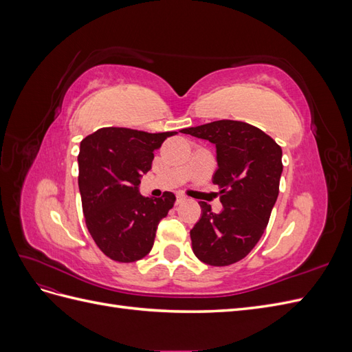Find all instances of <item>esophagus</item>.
Segmentation results:
<instances>
[{
  "label": "esophagus",
  "mask_w": 352,
  "mask_h": 352,
  "mask_svg": "<svg viewBox=\"0 0 352 352\" xmlns=\"http://www.w3.org/2000/svg\"><path fill=\"white\" fill-rule=\"evenodd\" d=\"M185 197L184 195H177V198H176V206H179V204H182V202H185Z\"/></svg>",
  "instance_id": "obj_1"
}]
</instances>
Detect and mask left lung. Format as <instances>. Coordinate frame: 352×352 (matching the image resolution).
Wrapping results in <instances>:
<instances>
[{
  "mask_svg": "<svg viewBox=\"0 0 352 352\" xmlns=\"http://www.w3.org/2000/svg\"><path fill=\"white\" fill-rule=\"evenodd\" d=\"M216 144L223 211L199 201L202 216L190 230L192 251L202 263L223 267L245 258L267 228L279 195L282 148L258 127L238 120H217L182 129Z\"/></svg>",
  "mask_w": 352,
  "mask_h": 352,
  "instance_id": "1",
  "label": "left lung"
}]
</instances>
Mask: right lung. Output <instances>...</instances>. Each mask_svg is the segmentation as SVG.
Masks as SVG:
<instances>
[{
  "instance_id": "1",
  "label": "right lung",
  "mask_w": 352,
  "mask_h": 352,
  "mask_svg": "<svg viewBox=\"0 0 352 352\" xmlns=\"http://www.w3.org/2000/svg\"><path fill=\"white\" fill-rule=\"evenodd\" d=\"M176 133L102 127L80 142L78 182L85 223L97 247L117 263L144 258L158 221L175 206L173 192L150 198L138 192V185L151 170L154 151Z\"/></svg>"
}]
</instances>
